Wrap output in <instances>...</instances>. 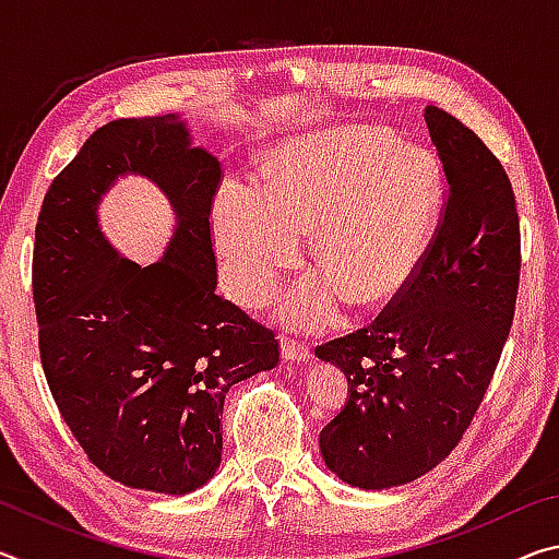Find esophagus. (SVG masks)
<instances>
[{"label":"esophagus","instance_id":"esophagus-1","mask_svg":"<svg viewBox=\"0 0 559 559\" xmlns=\"http://www.w3.org/2000/svg\"><path fill=\"white\" fill-rule=\"evenodd\" d=\"M281 353L286 359H293V362H308V359L313 357V349H310V345L300 343V340L288 337V335L281 337Z\"/></svg>","mask_w":559,"mask_h":559}]
</instances>
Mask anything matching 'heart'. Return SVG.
I'll return each instance as SVG.
<instances>
[{
    "mask_svg": "<svg viewBox=\"0 0 559 559\" xmlns=\"http://www.w3.org/2000/svg\"><path fill=\"white\" fill-rule=\"evenodd\" d=\"M261 192L224 187L212 231L226 286L263 306L298 259L300 231L320 276L283 306L293 325H320L343 296L349 308L390 302L427 259L443 204L441 165L370 126H337L271 150Z\"/></svg>",
    "mask_w": 559,
    "mask_h": 559,
    "instance_id": "obj_1",
    "label": "heart"
}]
</instances>
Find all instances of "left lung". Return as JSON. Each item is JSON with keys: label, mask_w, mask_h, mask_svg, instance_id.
<instances>
[{"label": "left lung", "mask_w": 559, "mask_h": 559, "mask_svg": "<svg viewBox=\"0 0 559 559\" xmlns=\"http://www.w3.org/2000/svg\"><path fill=\"white\" fill-rule=\"evenodd\" d=\"M447 179L427 259L372 325L316 347L347 377V404L320 431L345 484H412L459 447L513 325L520 281L515 194L476 132L424 110Z\"/></svg>", "instance_id": "8db88e82"}]
</instances>
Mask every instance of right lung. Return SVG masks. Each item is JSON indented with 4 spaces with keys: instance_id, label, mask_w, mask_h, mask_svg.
<instances>
[{
    "instance_id": "1",
    "label": "right lung",
    "mask_w": 559,
    "mask_h": 559,
    "mask_svg": "<svg viewBox=\"0 0 559 559\" xmlns=\"http://www.w3.org/2000/svg\"><path fill=\"white\" fill-rule=\"evenodd\" d=\"M122 174L153 178L178 216L150 267L120 260L97 226ZM219 182V159L169 112L98 128L44 197L32 266L44 374L93 466L122 486L202 488L222 463L229 386L278 365L273 330L216 296Z\"/></svg>"
}]
</instances>
